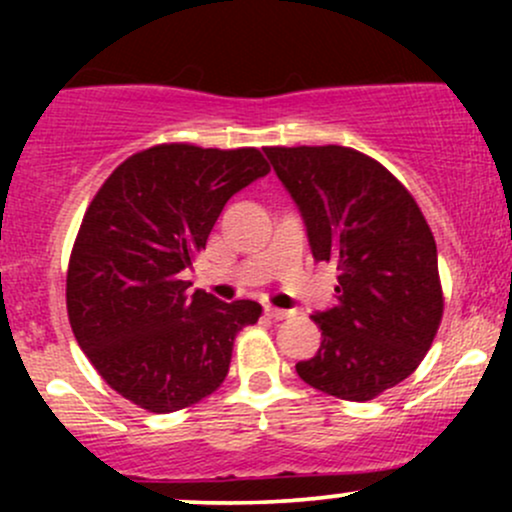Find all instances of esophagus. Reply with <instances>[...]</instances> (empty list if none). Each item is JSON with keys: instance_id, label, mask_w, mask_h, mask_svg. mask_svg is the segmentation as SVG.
I'll list each match as a JSON object with an SVG mask.
<instances>
[{"instance_id": "obj_1", "label": "esophagus", "mask_w": 512, "mask_h": 512, "mask_svg": "<svg viewBox=\"0 0 512 512\" xmlns=\"http://www.w3.org/2000/svg\"><path fill=\"white\" fill-rule=\"evenodd\" d=\"M264 315L269 317V320H286L291 313L289 310H281V308H272V305H264Z\"/></svg>"}]
</instances>
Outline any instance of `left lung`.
<instances>
[{"label":"left lung","instance_id":"1","mask_svg":"<svg viewBox=\"0 0 512 512\" xmlns=\"http://www.w3.org/2000/svg\"><path fill=\"white\" fill-rule=\"evenodd\" d=\"M317 262L337 267V303L313 315L322 344L296 373L315 390L366 402L424 361L443 317L438 252L407 187L346 146H269Z\"/></svg>","mask_w":512,"mask_h":512}]
</instances>
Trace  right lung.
Returning a JSON list of instances; mask_svg holds the SVG:
<instances>
[{"label": "right lung", "mask_w": 512, "mask_h": 512, "mask_svg": "<svg viewBox=\"0 0 512 512\" xmlns=\"http://www.w3.org/2000/svg\"><path fill=\"white\" fill-rule=\"evenodd\" d=\"M267 173L257 149L158 144L120 163L88 204L67 313L88 361L129 402L170 414L228 375L233 339L262 305L190 291L185 269L228 199Z\"/></svg>", "instance_id": "1"}]
</instances>
